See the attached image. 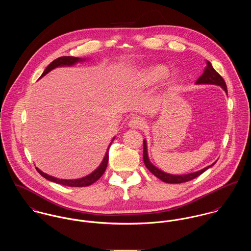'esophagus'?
Segmentation results:
<instances>
[{
  "instance_id": "esophagus-1",
  "label": "esophagus",
  "mask_w": 251,
  "mask_h": 251,
  "mask_svg": "<svg viewBox=\"0 0 251 251\" xmlns=\"http://www.w3.org/2000/svg\"><path fill=\"white\" fill-rule=\"evenodd\" d=\"M145 126V121L140 117H133L128 122V126L131 128H142Z\"/></svg>"
}]
</instances>
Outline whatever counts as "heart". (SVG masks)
<instances>
[{
    "label": "heart",
    "instance_id": "obj_1",
    "mask_svg": "<svg viewBox=\"0 0 251 251\" xmlns=\"http://www.w3.org/2000/svg\"><path fill=\"white\" fill-rule=\"evenodd\" d=\"M168 75V68L166 66L155 64L143 69L137 74L136 83L142 87L152 86L162 81Z\"/></svg>",
    "mask_w": 251,
    "mask_h": 251
}]
</instances>
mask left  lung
I'll use <instances>...</instances> for the list:
<instances>
[{"mask_svg": "<svg viewBox=\"0 0 251 251\" xmlns=\"http://www.w3.org/2000/svg\"><path fill=\"white\" fill-rule=\"evenodd\" d=\"M207 66L204 70L203 74L197 79V81L195 82L196 85H201V84H209V85H216V86H219L221 87L224 92L226 93L227 95V87H226V83L224 81V79L215 72V69L213 68L212 64L207 61L206 62ZM143 160L146 167L149 169V171L151 173H152L156 178H158L159 179H161L162 181L164 182H167V183H180V182H185V181H188V180H191V179H195L197 178L198 176H200L202 173H204L207 169H209L210 167L214 166L215 164V161L213 164H211L210 166H207L197 172H194V173H189V174H185V175H172V174H168V173H165L164 171L158 169L157 167H155L151 161H150V158H149V155H148V149H147V141L146 139H144L143 141Z\"/></svg>", "mask_w": 251, "mask_h": 251, "instance_id": "1", "label": "left lung"}]
</instances>
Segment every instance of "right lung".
<instances>
[{
    "instance_id": "1",
    "label": "right lung",
    "mask_w": 251,
    "mask_h": 251,
    "mask_svg": "<svg viewBox=\"0 0 251 251\" xmlns=\"http://www.w3.org/2000/svg\"><path fill=\"white\" fill-rule=\"evenodd\" d=\"M86 59H82V58H77V57H60L58 59H56L55 61H53L51 64L48 65V67L46 68V70L43 72V73L41 74V76L39 78H42L43 76H45L48 72H51L52 70L56 69V68H59V67H72L78 63H82V62H85ZM116 137V136H115ZM115 137H113L112 141L109 144L108 146L107 151L105 152V155L100 163V165L94 171L92 172L91 174L87 175L86 177H83V178H80V179H58V178H55V177H52V176H49L48 174L42 172L41 170H39L37 167L36 168V171L46 179L48 180H51L53 182H57V183H60V184H63V185H67V186H75V187H81V186H88V185H91L92 183L96 182L98 179H100L104 171L106 170V167H107L108 158H109V155H108V151H109V148L111 146L112 142L114 141Z\"/></svg>"
}]
</instances>
